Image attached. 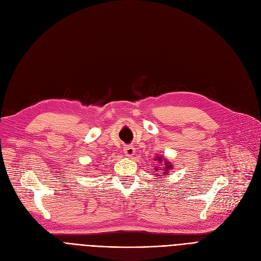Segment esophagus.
Instances as JSON below:
<instances>
[{
  "label": "esophagus",
  "mask_w": 261,
  "mask_h": 261,
  "mask_svg": "<svg viewBox=\"0 0 261 261\" xmlns=\"http://www.w3.org/2000/svg\"><path fill=\"white\" fill-rule=\"evenodd\" d=\"M123 150H124L125 156H128V157H130V156H132L134 154V147H132L130 145L123 147Z\"/></svg>",
  "instance_id": "34e87169"
}]
</instances>
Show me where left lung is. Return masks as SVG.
<instances>
[{"instance_id":"obj_1","label":"left lung","mask_w":261,"mask_h":261,"mask_svg":"<svg viewBox=\"0 0 261 261\" xmlns=\"http://www.w3.org/2000/svg\"><path fill=\"white\" fill-rule=\"evenodd\" d=\"M158 161H159V162H162V161H163L162 157H158ZM171 168H172L171 164H169L168 162H166V163H165V169H164V172H165V173H167V172H168V170H170Z\"/></svg>"}]
</instances>
